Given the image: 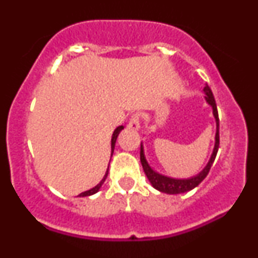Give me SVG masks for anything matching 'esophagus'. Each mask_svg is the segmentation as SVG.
Instances as JSON below:
<instances>
[{
    "instance_id": "esophagus-1",
    "label": "esophagus",
    "mask_w": 258,
    "mask_h": 258,
    "mask_svg": "<svg viewBox=\"0 0 258 258\" xmlns=\"http://www.w3.org/2000/svg\"><path fill=\"white\" fill-rule=\"evenodd\" d=\"M127 127L133 130V131H138V130L141 128V126H139V115L138 114H135L131 119H130L128 123H127Z\"/></svg>"
}]
</instances>
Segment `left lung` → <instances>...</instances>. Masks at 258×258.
I'll use <instances>...</instances> for the list:
<instances>
[{
	"label": "left lung",
	"instance_id": "1",
	"mask_svg": "<svg viewBox=\"0 0 258 258\" xmlns=\"http://www.w3.org/2000/svg\"><path fill=\"white\" fill-rule=\"evenodd\" d=\"M204 93H205V102L212 108V115H214L215 121H216V133H215V146L212 149V154L210 156V160L207 161L206 166L200 171L199 173L194 174L191 177H186V178H174V177L166 176V174H162L156 172L154 168L150 166L149 162L146 158V154H144V146L143 143H141V162L142 166H143L144 173H146L147 178L149 179L150 184H152L156 190L161 191L165 194H182L186 193V191L191 190L195 186H198L205 179V177L209 173L210 168H211L212 164H214L216 155H217L218 147H220V120H218V112H217V106H216V102L214 98V94H212L211 88L209 86H204Z\"/></svg>",
	"mask_w": 258,
	"mask_h": 258
}]
</instances>
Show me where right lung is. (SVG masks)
I'll list each match as a JSON object with an SVG mask.
<instances>
[{
  "instance_id": "right-lung-1",
  "label": "right lung",
  "mask_w": 258,
  "mask_h": 258,
  "mask_svg": "<svg viewBox=\"0 0 258 258\" xmlns=\"http://www.w3.org/2000/svg\"><path fill=\"white\" fill-rule=\"evenodd\" d=\"M122 130H123V126H119V127H116V128L114 130V132H112V135H111V142H110V146H111V155H110V156H112V153H114V149H115V143H116L117 136L120 135V132L122 131ZM110 159H111V158H110ZM108 173H109V166H108V168H106V172H105V174H104V177H103L102 180H100V182L98 183V184H97L96 186H93V188L88 189V190L84 191V193L79 194L78 197H80V198H84V197H90V195H93V194L98 193V191H99V189L102 188L103 183L105 182L106 177H108Z\"/></svg>"
}]
</instances>
